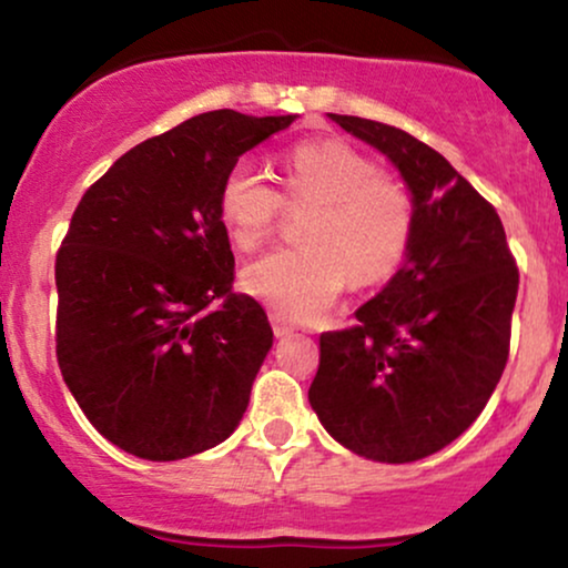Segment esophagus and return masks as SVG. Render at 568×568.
I'll list each match as a JSON object with an SVG mask.
<instances>
[{
    "label": "esophagus",
    "instance_id": "34e87169",
    "mask_svg": "<svg viewBox=\"0 0 568 568\" xmlns=\"http://www.w3.org/2000/svg\"><path fill=\"white\" fill-rule=\"evenodd\" d=\"M270 321H272V331H275V336L283 338V336H291V334H293L291 323H285L283 317H280V315H272Z\"/></svg>",
    "mask_w": 568,
    "mask_h": 568
}]
</instances>
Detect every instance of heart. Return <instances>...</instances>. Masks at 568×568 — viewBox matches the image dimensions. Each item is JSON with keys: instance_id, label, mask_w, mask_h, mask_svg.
I'll use <instances>...</instances> for the list:
<instances>
[{"instance_id": "obj_1", "label": "heart", "mask_w": 568, "mask_h": 568, "mask_svg": "<svg viewBox=\"0 0 568 568\" xmlns=\"http://www.w3.org/2000/svg\"><path fill=\"white\" fill-rule=\"evenodd\" d=\"M288 205H315L298 247H280L245 266L243 288L285 321H315L347 280L371 285L400 266L414 234V200L400 181L349 143H302L285 158ZM283 197L251 162L226 171L219 216L240 251H256L275 232Z\"/></svg>"}]
</instances>
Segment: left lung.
Listing matches in <instances>:
<instances>
[{"mask_svg":"<svg viewBox=\"0 0 568 568\" xmlns=\"http://www.w3.org/2000/svg\"><path fill=\"white\" fill-rule=\"evenodd\" d=\"M328 116L393 162L414 234L355 328L321 336L310 406L352 454L403 465L440 452L486 408L510 352L518 266L497 211L443 154L384 122Z\"/></svg>","mask_w":568,"mask_h":568,"instance_id":"8db88e82","label":"left lung"}]
</instances>
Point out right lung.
I'll list each match as a JSON object with an SVG mask.
<instances>
[{
	"label": "right lung",
	"mask_w": 568,
	"mask_h": 568,
	"mask_svg": "<svg viewBox=\"0 0 568 568\" xmlns=\"http://www.w3.org/2000/svg\"><path fill=\"white\" fill-rule=\"evenodd\" d=\"M293 120L197 114L122 154L77 205L55 258L58 366L122 452L186 459L243 419L272 325L256 298L232 291L219 189Z\"/></svg>",
	"instance_id": "1"
}]
</instances>
